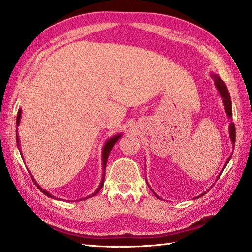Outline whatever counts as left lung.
Masks as SVG:
<instances>
[{"label":"left lung","mask_w":252,"mask_h":252,"mask_svg":"<svg viewBox=\"0 0 252 252\" xmlns=\"http://www.w3.org/2000/svg\"><path fill=\"white\" fill-rule=\"evenodd\" d=\"M211 78L213 79V82H215L216 89H217V90H218V92H219V94L221 95V97H222L223 105H224V110H225V113H227V117H228L229 119H231V118H232L231 97H230L228 89H227V87H225V83L223 82L222 80H221V78H220L219 75H217V74H215V73H211ZM229 136H230V140H231L232 144H234V142H236V127H234V125H233L232 122L230 123V126H229ZM230 159H231V156H230V157L228 158V160H227V162H225V164H224V167H223V169H222V171H221V172L219 173V176L217 177V180H218L219 177L221 176V173L223 172L224 168L227 167V164H228V162L230 161ZM148 186H149V185H148ZM150 189H151V188H150ZM209 190H210V189H208V190L206 191V192H203V193L200 194L199 197H201V195L206 194ZM151 191H152L153 194H155L158 199H161V198L159 197V195L155 193V191H153L152 189H151ZM199 197H198V198H199Z\"/></svg>","instance_id":"1"}]
</instances>
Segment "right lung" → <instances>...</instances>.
Masks as SVG:
<instances>
[{
  "mask_svg": "<svg viewBox=\"0 0 252 252\" xmlns=\"http://www.w3.org/2000/svg\"><path fill=\"white\" fill-rule=\"evenodd\" d=\"M21 117H22V110L20 109V110L18 111V117H16V126H19V125H20ZM16 132H18V130H16ZM121 135H122V134L120 133V134H116V135L111 136V138L108 140V141H106V142L104 143L103 150H102V162H103V164H102V167H103V177H102V180H101V182H100L99 188H97V189H96V190L94 191V192H93L92 194L88 195L87 198H82V199H80V201H81V200H85V199H89V198H91V197H94V195H95L96 193H99V191L101 190V188L103 187V183H104V177H105V168H106V162H108V158H109V155H110L111 150H112V148H113L114 144H116V142L118 141V140L121 138ZM16 142H18V148H19V150H20V139H19V134H18V133H16ZM20 153H21V155H22V152H21V150H20ZM30 176H31L32 180L34 181V183H35V186H36L37 188H39V189L41 190V192H42V193H44L45 195H48L49 198H52V199H58V198H55L54 195L51 194L50 192H48V191L44 190L43 188H41L39 185H37V182L35 181V179L33 178V176H32L31 173H30ZM59 200H61V199H59Z\"/></svg>",
  "mask_w": 252,
  "mask_h": 252,
  "instance_id": "obj_1",
  "label": "right lung"
}]
</instances>
